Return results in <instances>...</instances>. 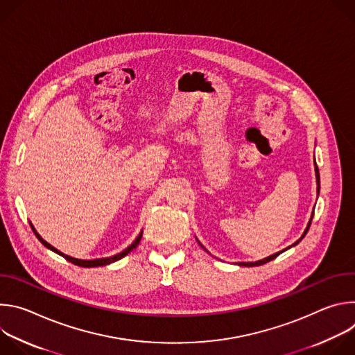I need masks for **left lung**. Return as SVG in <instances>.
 Wrapping results in <instances>:
<instances>
[{"label":"left lung","mask_w":355,"mask_h":355,"mask_svg":"<svg viewBox=\"0 0 355 355\" xmlns=\"http://www.w3.org/2000/svg\"><path fill=\"white\" fill-rule=\"evenodd\" d=\"M315 173H316V182H318V195H319V191H320V175H319V168H318V166H316V163H315ZM312 218H313V214H312V216H311V220H309V223H308V226H306V229H305V232H303V234H302V237L297 240V241H295L292 245H296L303 237L306 236V233H308V230H309V227H311V223H312ZM200 244V243H199ZM202 245V244H200ZM291 245V247H292ZM204 247V245H202ZM205 248V247H204ZM289 248V247H288ZM286 250V248H285ZM285 250H282V251H285ZM282 251H279V252H275V254H272V256H270V257H267V259H263V260H260V261H256V263H239V266H241V267H257V266H263V264H266V263H268V261H271V260H274L277 256H279Z\"/></svg>","instance_id":"1"}]
</instances>
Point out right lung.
Masks as SVG:
<instances>
[{"mask_svg":"<svg viewBox=\"0 0 355 355\" xmlns=\"http://www.w3.org/2000/svg\"><path fill=\"white\" fill-rule=\"evenodd\" d=\"M31 227H32V230H33L35 236L37 237V240H39L44 247H47L49 250H52V251L58 252L59 256H62L63 259H66V260H67V261H70L71 264L78 266V267H84V268H89V267H103V266H108V264H111V263H115V261H118V260L123 259L125 256H128V254H129V252H130L133 248H136V247H137V244L140 243L141 234H143V232H140V233H139V236L135 239V241H133L128 248H125L123 251L118 252V254H115V256H112V257H107V259H95V260H78V259H73V257H70V256L63 254L62 251H59L58 248H55L53 245H50L47 241H44V240L40 237V234L35 230V227H33V225H32V223H31Z\"/></svg>","mask_w":355,"mask_h":355,"instance_id":"right-lung-1","label":"right lung"}]
</instances>
